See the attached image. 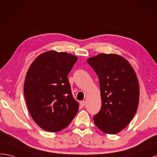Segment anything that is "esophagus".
<instances>
[{
    "instance_id": "1",
    "label": "esophagus",
    "mask_w": 157,
    "mask_h": 157,
    "mask_svg": "<svg viewBox=\"0 0 157 157\" xmlns=\"http://www.w3.org/2000/svg\"><path fill=\"white\" fill-rule=\"evenodd\" d=\"M80 105H82V106H84L86 105V101H80Z\"/></svg>"
}]
</instances>
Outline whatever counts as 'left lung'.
<instances>
[{
	"instance_id": "1",
	"label": "left lung",
	"mask_w": 157,
	"mask_h": 157,
	"mask_svg": "<svg viewBox=\"0 0 157 157\" xmlns=\"http://www.w3.org/2000/svg\"><path fill=\"white\" fill-rule=\"evenodd\" d=\"M87 61L100 82L101 107L94 116V123L105 134H117L137 110L140 87L136 73L124 57L115 53H100Z\"/></svg>"
}]
</instances>
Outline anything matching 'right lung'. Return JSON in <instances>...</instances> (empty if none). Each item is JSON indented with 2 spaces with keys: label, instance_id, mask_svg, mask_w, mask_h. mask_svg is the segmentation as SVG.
Wrapping results in <instances>:
<instances>
[{
  "label": "right lung",
  "instance_id": "right-lung-1",
  "mask_svg": "<svg viewBox=\"0 0 157 157\" xmlns=\"http://www.w3.org/2000/svg\"><path fill=\"white\" fill-rule=\"evenodd\" d=\"M77 60L70 53L49 51L35 58L27 72L24 94L28 110L35 123L47 132L66 128L78 111L67 78Z\"/></svg>",
  "mask_w": 157,
  "mask_h": 157
}]
</instances>
